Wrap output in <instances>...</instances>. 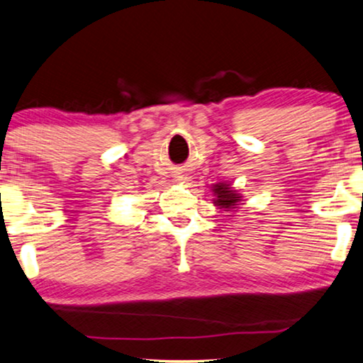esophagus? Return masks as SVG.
<instances>
[{
    "label": "esophagus",
    "instance_id": "obj_1",
    "mask_svg": "<svg viewBox=\"0 0 363 363\" xmlns=\"http://www.w3.org/2000/svg\"><path fill=\"white\" fill-rule=\"evenodd\" d=\"M180 178H182V177H180Z\"/></svg>",
    "mask_w": 363,
    "mask_h": 363
}]
</instances>
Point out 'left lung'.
Segmentation results:
<instances>
[{
    "label": "left lung",
    "instance_id": "1",
    "mask_svg": "<svg viewBox=\"0 0 363 363\" xmlns=\"http://www.w3.org/2000/svg\"><path fill=\"white\" fill-rule=\"evenodd\" d=\"M213 191H215L216 195L215 203L225 211L233 210V208L236 206L238 200H240V196L236 195V191H233L231 186L226 185V183H218V185H215V188H213Z\"/></svg>",
    "mask_w": 363,
    "mask_h": 363
}]
</instances>
